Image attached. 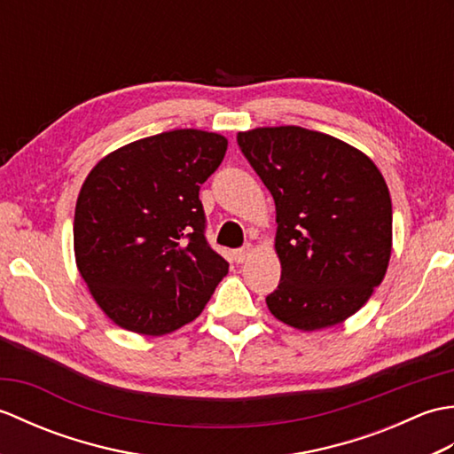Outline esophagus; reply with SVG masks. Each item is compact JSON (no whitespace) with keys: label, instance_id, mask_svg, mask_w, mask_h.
<instances>
[{"label":"esophagus","instance_id":"esophagus-1","mask_svg":"<svg viewBox=\"0 0 454 454\" xmlns=\"http://www.w3.org/2000/svg\"><path fill=\"white\" fill-rule=\"evenodd\" d=\"M249 255H252V247H249V246H246L242 249H236V252H234V262L236 263H244V262H247Z\"/></svg>","mask_w":454,"mask_h":454}]
</instances>
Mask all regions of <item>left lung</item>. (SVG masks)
<instances>
[{
  "label": "left lung",
  "mask_w": 454,
  "mask_h": 454,
  "mask_svg": "<svg viewBox=\"0 0 454 454\" xmlns=\"http://www.w3.org/2000/svg\"><path fill=\"white\" fill-rule=\"evenodd\" d=\"M273 195L281 283L271 314L302 332L345 322L372 296L392 254V200L374 161L340 138L302 127L238 132Z\"/></svg>",
  "instance_id": "1"
}]
</instances>
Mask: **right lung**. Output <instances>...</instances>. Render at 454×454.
Segmentation results:
<instances>
[{
	"instance_id": "right-lung-1",
	"label": "right lung",
	"mask_w": 454,
	"mask_h": 454,
	"mask_svg": "<svg viewBox=\"0 0 454 454\" xmlns=\"http://www.w3.org/2000/svg\"><path fill=\"white\" fill-rule=\"evenodd\" d=\"M216 132L179 129L101 158L75 202V265L111 320L166 335L195 320L228 263L205 238L199 189L224 160Z\"/></svg>"
}]
</instances>
